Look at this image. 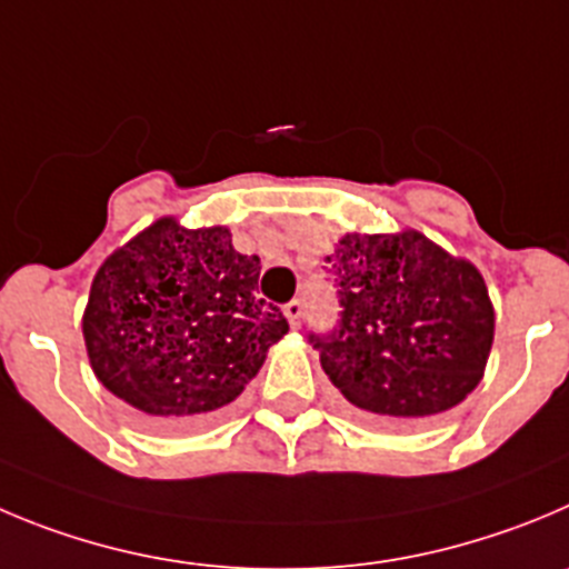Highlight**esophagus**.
Segmentation results:
<instances>
[{"label": "esophagus", "mask_w": 569, "mask_h": 569, "mask_svg": "<svg viewBox=\"0 0 569 569\" xmlns=\"http://www.w3.org/2000/svg\"><path fill=\"white\" fill-rule=\"evenodd\" d=\"M286 320H289L291 328H300V320H302V302L300 300H291L286 302Z\"/></svg>", "instance_id": "esophagus-1"}]
</instances>
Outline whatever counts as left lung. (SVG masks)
I'll use <instances>...</instances> for the list:
<instances>
[{
  "mask_svg": "<svg viewBox=\"0 0 569 569\" xmlns=\"http://www.w3.org/2000/svg\"><path fill=\"white\" fill-rule=\"evenodd\" d=\"M339 322L309 333L320 365L370 423L410 427L460 405L482 379L493 306L482 274L416 230L339 238L328 258Z\"/></svg>",
  "mask_w": 569,
  "mask_h": 569,
  "instance_id": "obj_1",
  "label": "left lung"
}]
</instances>
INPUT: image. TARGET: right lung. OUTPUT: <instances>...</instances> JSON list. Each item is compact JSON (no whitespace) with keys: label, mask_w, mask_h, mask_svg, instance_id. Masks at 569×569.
<instances>
[{"label":"right lung","mask_w":569,"mask_h":569,"mask_svg":"<svg viewBox=\"0 0 569 569\" xmlns=\"http://www.w3.org/2000/svg\"><path fill=\"white\" fill-rule=\"evenodd\" d=\"M260 258L227 227L159 219L103 260L83 339L100 385L159 427H199L232 405L289 331L258 291Z\"/></svg>","instance_id":"right-lung-1"}]
</instances>
